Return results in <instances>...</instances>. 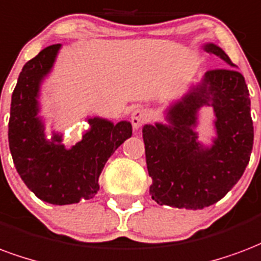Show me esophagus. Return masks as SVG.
<instances>
[{"mask_svg":"<svg viewBox=\"0 0 261 261\" xmlns=\"http://www.w3.org/2000/svg\"><path fill=\"white\" fill-rule=\"evenodd\" d=\"M146 120H148V113L141 108L131 113V124L134 127V130H140L141 127L145 124Z\"/></svg>","mask_w":261,"mask_h":261,"instance_id":"esophagus-1","label":"esophagus"}]
</instances>
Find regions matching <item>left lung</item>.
I'll list each match as a JSON object with an SVG mask.
<instances>
[{"instance_id":"8db88e82","label":"left lung","mask_w":261,"mask_h":261,"mask_svg":"<svg viewBox=\"0 0 261 261\" xmlns=\"http://www.w3.org/2000/svg\"><path fill=\"white\" fill-rule=\"evenodd\" d=\"M204 51L233 66L228 55L216 44H204ZM212 106L216 137L210 147L197 138V112ZM167 124H145L149 192L159 204L198 210L224 198L239 178L253 148V121L250 98L244 76L232 67L204 73L199 84L170 106Z\"/></svg>"}]
</instances>
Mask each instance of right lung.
<instances>
[{"instance_id":"obj_1","label":"right lung","mask_w":261,"mask_h":261,"mask_svg":"<svg viewBox=\"0 0 261 261\" xmlns=\"http://www.w3.org/2000/svg\"><path fill=\"white\" fill-rule=\"evenodd\" d=\"M59 49L61 44L44 48L23 66L11 101L8 140L15 167L29 190L47 203L71 204L94 198L103 166L130 138L133 127L130 121L113 124L102 117H90V128L70 148L55 131L47 140L38 116V96Z\"/></svg>"}]
</instances>
